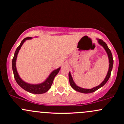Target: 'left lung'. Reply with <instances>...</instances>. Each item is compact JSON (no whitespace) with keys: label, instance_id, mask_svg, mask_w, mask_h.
Segmentation results:
<instances>
[{"label":"left lung","instance_id":"obj_1","mask_svg":"<svg viewBox=\"0 0 124 124\" xmlns=\"http://www.w3.org/2000/svg\"><path fill=\"white\" fill-rule=\"evenodd\" d=\"M98 42L99 43V44H100L101 46L103 47V48H104L106 52H107V55H108V61H109V68H108V72H107V76H106V78H104L103 82H102L100 85L96 86V87H93V88L92 89H84L76 85V84L74 83L73 79H72V76H71V73H70V72H69V81H70V85H71V87H72L74 89L76 90V91H77V92H82V93H92V92H95V91H96L97 90H98V89H100V87H102V86L104 85L107 83L108 80L109 79L110 77L111 72H112V68H113V56H112V52H111L110 50L108 48V47H107V45L106 44V42H104L102 39H98Z\"/></svg>","mask_w":124,"mask_h":124}]
</instances>
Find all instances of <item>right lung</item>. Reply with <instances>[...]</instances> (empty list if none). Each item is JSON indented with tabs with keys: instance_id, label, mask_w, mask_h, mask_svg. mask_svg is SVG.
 <instances>
[{
	"instance_id": "right-lung-1",
	"label": "right lung",
	"mask_w": 124,
	"mask_h": 124,
	"mask_svg": "<svg viewBox=\"0 0 124 124\" xmlns=\"http://www.w3.org/2000/svg\"><path fill=\"white\" fill-rule=\"evenodd\" d=\"M32 38V37H27V38L23 39L22 42H21L20 46L17 48L16 52H15L14 56L12 61V70H13L14 76L15 79H16V82H17V84L20 86L21 87H22L23 89L27 91V92H30V93H35V94H41V93H44L45 92H47L50 89L55 76L59 72L60 69H61V67L57 68V70H55L53 71H52V72L50 74L48 78L43 83H41L40 84L32 85L29 84V83L24 82L23 80L20 77L19 75H18V72H17V68H16V60H17V54H18V52L20 50L23 44L26 41V40L31 39Z\"/></svg>"
}]
</instances>
